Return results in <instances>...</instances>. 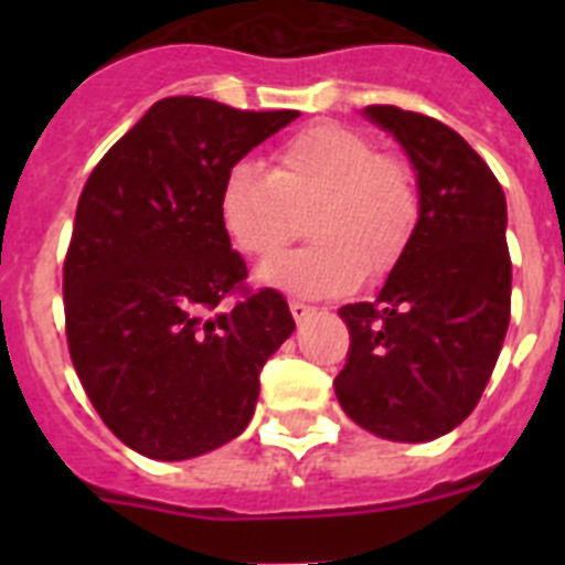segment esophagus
<instances>
[{"label": "esophagus", "instance_id": "obj_1", "mask_svg": "<svg viewBox=\"0 0 565 565\" xmlns=\"http://www.w3.org/2000/svg\"><path fill=\"white\" fill-rule=\"evenodd\" d=\"M291 313H294V319H297V322H302V319H308L313 313V308L311 306H306V302H299V299H291Z\"/></svg>", "mask_w": 565, "mask_h": 565}]
</instances>
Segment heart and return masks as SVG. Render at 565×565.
I'll list each match as a JSON object with an SVG mask.
<instances>
[{
  "mask_svg": "<svg viewBox=\"0 0 565 565\" xmlns=\"http://www.w3.org/2000/svg\"><path fill=\"white\" fill-rule=\"evenodd\" d=\"M418 186L411 167L353 129L319 124L271 154V172L239 161L223 178L221 226L239 254L268 259L306 223L308 248L259 268L263 286L299 297H331L364 274L391 271L418 226Z\"/></svg>",
  "mask_w": 565,
  "mask_h": 565,
  "instance_id": "obj_1",
  "label": "heart"
}]
</instances>
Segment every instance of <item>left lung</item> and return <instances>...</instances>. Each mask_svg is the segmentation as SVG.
Instances as JSON below:
<instances>
[{"label":"left lung","mask_w":565,"mask_h":565,"mask_svg":"<svg viewBox=\"0 0 565 565\" xmlns=\"http://www.w3.org/2000/svg\"><path fill=\"white\" fill-rule=\"evenodd\" d=\"M364 118L411 158L422 212L379 297L339 308L351 351L333 391L373 436L433 441L472 413L507 337V198L447 124L384 104Z\"/></svg>","instance_id":"1"}]
</instances>
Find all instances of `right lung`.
Listing matches in <instances>:
<instances>
[{
    "instance_id": "right-lung-1",
    "label": "right lung",
    "mask_w": 565,
    "mask_h": 565,
    "mask_svg": "<svg viewBox=\"0 0 565 565\" xmlns=\"http://www.w3.org/2000/svg\"><path fill=\"white\" fill-rule=\"evenodd\" d=\"M297 115L163 98L84 183L64 259L70 359L129 450L186 461L252 422L294 317L274 288L225 306L248 271L221 226V186Z\"/></svg>"
}]
</instances>
